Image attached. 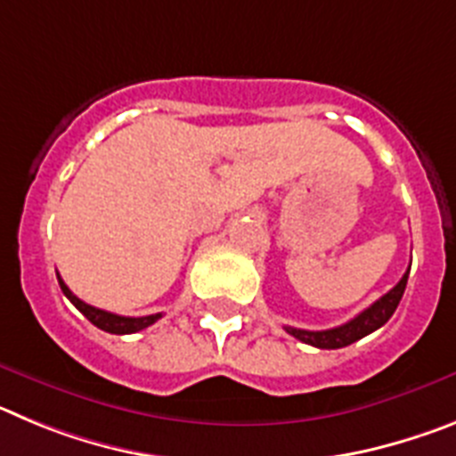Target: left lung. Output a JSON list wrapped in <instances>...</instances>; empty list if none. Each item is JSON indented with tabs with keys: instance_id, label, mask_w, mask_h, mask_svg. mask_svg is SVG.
<instances>
[{
	"instance_id": "left-lung-1",
	"label": "left lung",
	"mask_w": 456,
	"mask_h": 456,
	"mask_svg": "<svg viewBox=\"0 0 456 456\" xmlns=\"http://www.w3.org/2000/svg\"><path fill=\"white\" fill-rule=\"evenodd\" d=\"M409 269H406L404 276L400 278V283L395 285L390 292H386L381 299L374 301V304L370 305V308H365L363 313H358V315L354 317V320H349L347 324L336 326V329H326V331H304V329L285 326V331H288L289 336L297 338V340L305 342V345H313V347L317 349L347 347L352 342L361 340V338L370 336L372 331L381 329V326L393 317L395 308L400 305L402 294H404L406 281H409Z\"/></svg>"
}]
</instances>
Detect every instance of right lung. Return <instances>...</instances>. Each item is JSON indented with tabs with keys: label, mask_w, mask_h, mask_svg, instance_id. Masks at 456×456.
Masks as SVG:
<instances>
[{
	"label": "right lung",
	"mask_w": 456,
	"mask_h": 456,
	"mask_svg": "<svg viewBox=\"0 0 456 456\" xmlns=\"http://www.w3.org/2000/svg\"><path fill=\"white\" fill-rule=\"evenodd\" d=\"M56 278H59L61 292L66 294L68 299H70V304L75 305V308H77L79 313H82V315L86 317L88 322H91V324H95L98 329H102V331H107V333H116V336H125V333H136V331H141V329H146V326L155 324V322L162 317V313H155V315H146V317L114 315V313H107V310H100V308H95V305L84 304L79 297H75V294L70 292V288L63 283L59 273H56Z\"/></svg>",
	"instance_id": "add662e5"
}]
</instances>
